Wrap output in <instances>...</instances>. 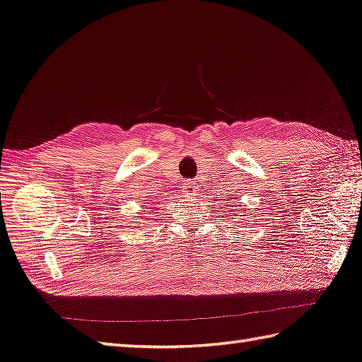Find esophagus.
Here are the masks:
<instances>
[{
    "mask_svg": "<svg viewBox=\"0 0 362 362\" xmlns=\"http://www.w3.org/2000/svg\"><path fill=\"white\" fill-rule=\"evenodd\" d=\"M183 191H185V194H194L196 191H199V183L192 182V180H187L183 183Z\"/></svg>",
    "mask_w": 362,
    "mask_h": 362,
    "instance_id": "obj_1",
    "label": "esophagus"
}]
</instances>
